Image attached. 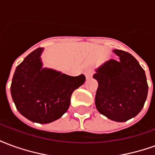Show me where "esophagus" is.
I'll return each mask as SVG.
<instances>
[{
	"mask_svg": "<svg viewBox=\"0 0 155 155\" xmlns=\"http://www.w3.org/2000/svg\"><path fill=\"white\" fill-rule=\"evenodd\" d=\"M93 72H94V70L92 69V68H88L86 69L85 71H84V74L85 75V77L89 79V78H91L92 76V74H93Z\"/></svg>",
	"mask_w": 155,
	"mask_h": 155,
	"instance_id": "1",
	"label": "esophagus"
}]
</instances>
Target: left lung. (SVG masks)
I'll list each match as a JSON object with an SVG mask.
<instances>
[{"instance_id": "left-lung-1", "label": "left lung", "mask_w": 155, "mask_h": 155, "mask_svg": "<svg viewBox=\"0 0 155 155\" xmlns=\"http://www.w3.org/2000/svg\"><path fill=\"white\" fill-rule=\"evenodd\" d=\"M119 61L111 59L98 68L95 105L110 120L124 122L136 116L143 109L148 94L144 71L126 51L114 50Z\"/></svg>"}]
</instances>
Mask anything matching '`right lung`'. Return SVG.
I'll use <instances>...</instances> for the list:
<instances>
[{
  "label": "right lung",
  "mask_w": 155,
  "mask_h": 155,
  "mask_svg": "<svg viewBox=\"0 0 155 155\" xmlns=\"http://www.w3.org/2000/svg\"><path fill=\"white\" fill-rule=\"evenodd\" d=\"M43 48H37L16 67L11 92L15 107L32 122L48 124L60 119L71 104V94L85 81L84 74L71 76L42 69Z\"/></svg>",
  "instance_id": "right-lung-1"
}]
</instances>
